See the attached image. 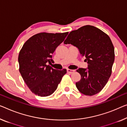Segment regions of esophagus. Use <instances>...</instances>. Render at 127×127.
Listing matches in <instances>:
<instances>
[{
	"label": "esophagus",
	"mask_w": 127,
	"mask_h": 127,
	"mask_svg": "<svg viewBox=\"0 0 127 127\" xmlns=\"http://www.w3.org/2000/svg\"><path fill=\"white\" fill-rule=\"evenodd\" d=\"M74 70H72V69H67V73H72L74 72Z\"/></svg>",
	"instance_id": "34e87169"
}]
</instances>
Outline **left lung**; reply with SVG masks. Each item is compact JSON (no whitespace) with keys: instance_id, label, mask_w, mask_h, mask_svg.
<instances>
[{"instance_id":"obj_1","label":"left lung","mask_w":127,"mask_h":127,"mask_svg":"<svg viewBox=\"0 0 127 127\" xmlns=\"http://www.w3.org/2000/svg\"><path fill=\"white\" fill-rule=\"evenodd\" d=\"M76 47L86 57L87 68H79L81 75L76 86L81 93L92 96L103 90L112 73L115 50L109 36L99 28L87 25L71 31L64 41Z\"/></svg>"}]
</instances>
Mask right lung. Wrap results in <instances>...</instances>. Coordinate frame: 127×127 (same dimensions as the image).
Masks as SVG:
<instances>
[{
	"instance_id": "1",
	"label": "right lung",
	"mask_w": 127,
	"mask_h": 127,
	"mask_svg": "<svg viewBox=\"0 0 127 127\" xmlns=\"http://www.w3.org/2000/svg\"><path fill=\"white\" fill-rule=\"evenodd\" d=\"M68 32L36 34L23 45L18 56L19 72L31 91L45 97L55 91L67 70L52 68V54Z\"/></svg>"
}]
</instances>
